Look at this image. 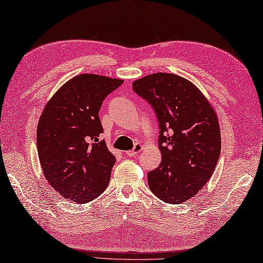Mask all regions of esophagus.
<instances>
[{
  "mask_svg": "<svg viewBox=\"0 0 263 263\" xmlns=\"http://www.w3.org/2000/svg\"><path fill=\"white\" fill-rule=\"evenodd\" d=\"M143 149H144V145H141V144H136V145H135V147H134L133 151L126 152V155L130 156V157H136V156H137L141 151H143Z\"/></svg>",
  "mask_w": 263,
  "mask_h": 263,
  "instance_id": "esophagus-1",
  "label": "esophagus"
}]
</instances>
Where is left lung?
<instances>
[{
  "label": "left lung",
  "mask_w": 263,
  "mask_h": 263,
  "mask_svg": "<svg viewBox=\"0 0 263 263\" xmlns=\"http://www.w3.org/2000/svg\"><path fill=\"white\" fill-rule=\"evenodd\" d=\"M135 93L152 104L159 122L160 165L148 184L160 200L179 204L208 182L221 151L217 112L190 81L155 73L133 83Z\"/></svg>",
  "instance_id": "left-lung-1"
}]
</instances>
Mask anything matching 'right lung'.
Returning a JSON list of instances; mask_svg holds the SVG:
<instances>
[{
	"mask_svg": "<svg viewBox=\"0 0 263 263\" xmlns=\"http://www.w3.org/2000/svg\"><path fill=\"white\" fill-rule=\"evenodd\" d=\"M123 80L81 74L46 103L39 120L40 164L48 183L73 202L91 201L107 188L116 158L104 140L98 112Z\"/></svg>",
	"mask_w": 263,
	"mask_h": 263,
	"instance_id": "add662e5",
	"label": "right lung"
}]
</instances>
